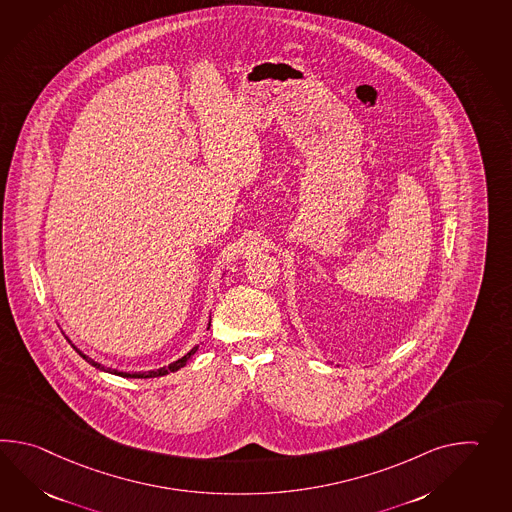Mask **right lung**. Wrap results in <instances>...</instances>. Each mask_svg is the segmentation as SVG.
I'll use <instances>...</instances> for the list:
<instances>
[{
    "label": "right lung",
    "instance_id": "1",
    "mask_svg": "<svg viewBox=\"0 0 512 512\" xmlns=\"http://www.w3.org/2000/svg\"><path fill=\"white\" fill-rule=\"evenodd\" d=\"M209 325H211V319H209ZM209 329V327H207ZM73 349L77 351V353L88 362V364L93 365V367H97V369H101V371H106V373H112V375L123 376V378H156V376H165L169 375V373H174V371H178V369H182L187 364V360L193 356L196 351H198V345H194L193 349L189 351V353L182 356L180 360H176V362H172L169 367H159V369H154V371H147V373H123V371H117V369H110V367H104V365L97 364L95 360H91L90 356H86V354L79 351L75 345H73Z\"/></svg>",
    "mask_w": 512,
    "mask_h": 512
}]
</instances>
